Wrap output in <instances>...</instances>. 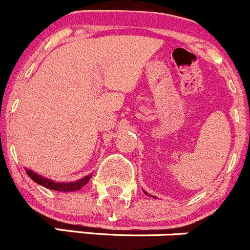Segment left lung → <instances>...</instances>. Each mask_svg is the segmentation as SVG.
I'll return each mask as SVG.
<instances>
[{"mask_svg": "<svg viewBox=\"0 0 250 250\" xmlns=\"http://www.w3.org/2000/svg\"><path fill=\"white\" fill-rule=\"evenodd\" d=\"M145 194H147V193H145Z\"/></svg>", "mask_w": 250, "mask_h": 250, "instance_id": "8db88e82", "label": "left lung"}]
</instances>
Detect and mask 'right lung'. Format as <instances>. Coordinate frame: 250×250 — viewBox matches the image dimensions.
<instances>
[{"mask_svg": "<svg viewBox=\"0 0 250 250\" xmlns=\"http://www.w3.org/2000/svg\"><path fill=\"white\" fill-rule=\"evenodd\" d=\"M26 173H28V176L30 177L34 182H36V183L40 184V186L48 188V189L58 190V192H74V190H79L82 187H84L88 183L89 179H90L91 177L90 174V176L84 177V178L79 179V181L77 182H71V183H57V182L50 181V179L39 176L35 172L30 171V169H26Z\"/></svg>", "mask_w": 250, "mask_h": 250, "instance_id": "1", "label": "right lung"}]
</instances>
